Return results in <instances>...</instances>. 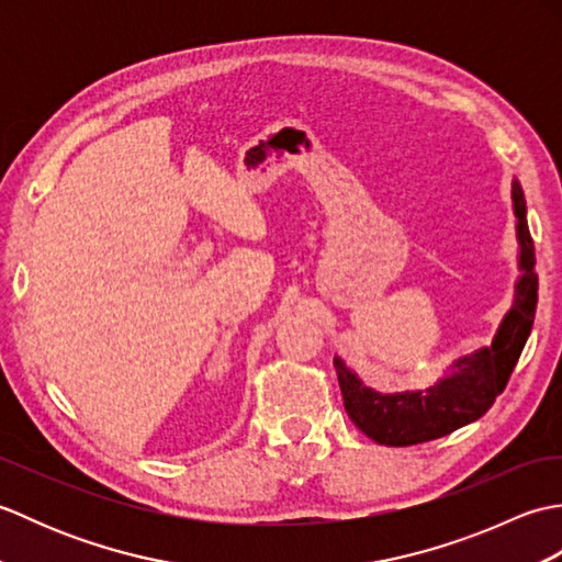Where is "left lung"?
<instances>
[{"label": "left lung", "mask_w": 562, "mask_h": 562, "mask_svg": "<svg viewBox=\"0 0 562 562\" xmlns=\"http://www.w3.org/2000/svg\"><path fill=\"white\" fill-rule=\"evenodd\" d=\"M512 202H515L517 214L521 278L515 290V304H512L491 348L461 357L451 364L449 376L427 391L386 393V396L367 389L345 367L340 357L333 360L345 411L369 439L386 447H411L439 439L479 420L505 391L524 345H527L536 302H539V274L533 272L536 256L527 224V202H524L517 181L512 186Z\"/></svg>", "instance_id": "1"}]
</instances>
